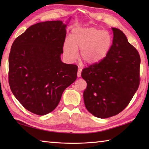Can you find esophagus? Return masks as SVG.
Here are the masks:
<instances>
[{
	"mask_svg": "<svg viewBox=\"0 0 149 149\" xmlns=\"http://www.w3.org/2000/svg\"><path fill=\"white\" fill-rule=\"evenodd\" d=\"M81 70H82V69L80 68H78V71H77V77H81Z\"/></svg>",
	"mask_w": 149,
	"mask_h": 149,
	"instance_id": "esophagus-1",
	"label": "esophagus"
}]
</instances>
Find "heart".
Returning <instances> with one entry per match:
<instances>
[{"instance_id": "1", "label": "heart", "mask_w": 149, "mask_h": 149, "mask_svg": "<svg viewBox=\"0 0 149 149\" xmlns=\"http://www.w3.org/2000/svg\"><path fill=\"white\" fill-rule=\"evenodd\" d=\"M112 38L107 31L95 27H76L72 31L69 41L63 45L66 58L74 60L81 50V59L86 64H95L104 58L109 52Z\"/></svg>"}]
</instances>
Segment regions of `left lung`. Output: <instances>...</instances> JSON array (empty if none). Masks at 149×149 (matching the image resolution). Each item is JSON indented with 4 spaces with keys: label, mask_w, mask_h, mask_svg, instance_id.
Masks as SVG:
<instances>
[{
    "label": "left lung",
    "mask_w": 149,
    "mask_h": 149,
    "mask_svg": "<svg viewBox=\"0 0 149 149\" xmlns=\"http://www.w3.org/2000/svg\"><path fill=\"white\" fill-rule=\"evenodd\" d=\"M112 45L104 59L82 70L87 82L84 99L87 110L100 118L117 115L124 109L139 85L141 59L125 34L112 28Z\"/></svg>",
    "instance_id": "1"
}]
</instances>
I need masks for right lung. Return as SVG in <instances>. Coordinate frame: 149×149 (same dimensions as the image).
Masks as SVG:
<instances>
[{"label": "right lung", "mask_w": 149, "mask_h": 149, "mask_svg": "<svg viewBox=\"0 0 149 149\" xmlns=\"http://www.w3.org/2000/svg\"><path fill=\"white\" fill-rule=\"evenodd\" d=\"M67 24L40 22L14 40L9 54L10 89L23 107L42 116L54 110L77 78V65L62 62Z\"/></svg>", "instance_id": "add662e5"}]
</instances>
